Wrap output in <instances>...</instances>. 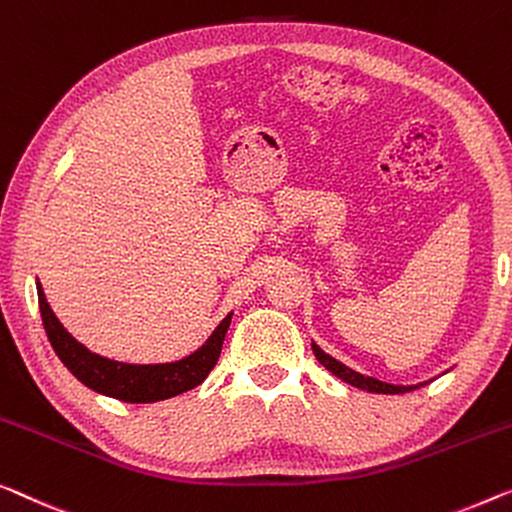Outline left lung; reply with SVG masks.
Returning a JSON list of instances; mask_svg holds the SVG:
<instances>
[{"instance_id":"8db88e82","label":"left lung","mask_w":512,"mask_h":512,"mask_svg":"<svg viewBox=\"0 0 512 512\" xmlns=\"http://www.w3.org/2000/svg\"><path fill=\"white\" fill-rule=\"evenodd\" d=\"M312 352H315L317 361L322 363L324 368L331 372V375H335V377L342 379V381H347V384H352V386H356V388H361V391H368V393L398 395V393H409V391H414V388H421V386L427 384V381H423V384H411V386L388 384V381H379V379H375V377H365V375H361V372L347 368L345 363H340L338 358H333L331 354H326L322 347L315 345V342H312Z\"/></svg>"}]
</instances>
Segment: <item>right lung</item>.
<instances>
[{
	"label": "right lung",
	"mask_w": 512,
	"mask_h": 512,
	"mask_svg": "<svg viewBox=\"0 0 512 512\" xmlns=\"http://www.w3.org/2000/svg\"><path fill=\"white\" fill-rule=\"evenodd\" d=\"M38 292V308H41L43 326L48 333V340L55 354L61 358V363L78 377L82 384L91 391L108 395V398L147 404L174 398L190 391V388L200 386L209 377L213 365L218 363L220 349H223L225 333L230 329L232 312L220 322L207 342L193 354L179 358L172 363H121L94 354L82 342L73 338L64 329L55 312H52L48 299H45L41 282H36Z\"/></svg>",
	"instance_id": "add662e5"
}]
</instances>
